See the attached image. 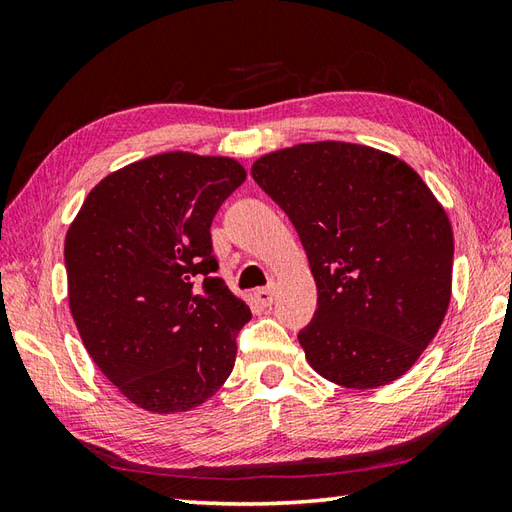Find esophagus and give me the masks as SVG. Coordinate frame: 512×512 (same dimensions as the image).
<instances>
[{
  "label": "esophagus",
  "instance_id": "1",
  "mask_svg": "<svg viewBox=\"0 0 512 512\" xmlns=\"http://www.w3.org/2000/svg\"><path fill=\"white\" fill-rule=\"evenodd\" d=\"M255 301L259 306H273L275 301V288L268 286V288H257L255 290Z\"/></svg>",
  "mask_w": 512,
  "mask_h": 512
}]
</instances>
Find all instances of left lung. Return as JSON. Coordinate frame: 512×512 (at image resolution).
<instances>
[{
	"label": "left lung",
	"mask_w": 512,
	"mask_h": 512,
	"mask_svg": "<svg viewBox=\"0 0 512 512\" xmlns=\"http://www.w3.org/2000/svg\"><path fill=\"white\" fill-rule=\"evenodd\" d=\"M253 180L297 228L317 281L299 343L317 374L350 389L400 378L451 301L453 231L407 162L365 145H295L255 160Z\"/></svg>",
	"instance_id": "obj_1"
}]
</instances>
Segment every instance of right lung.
Instances as JSON below:
<instances>
[{
	"label": "right lung",
	"instance_id": "obj_1",
	"mask_svg": "<svg viewBox=\"0 0 512 512\" xmlns=\"http://www.w3.org/2000/svg\"><path fill=\"white\" fill-rule=\"evenodd\" d=\"M244 180L233 158L169 151L103 178L68 228L76 330L140 409L189 411L233 372L250 310L215 277L211 222Z\"/></svg>",
	"mask_w": 512,
	"mask_h": 512
}]
</instances>
